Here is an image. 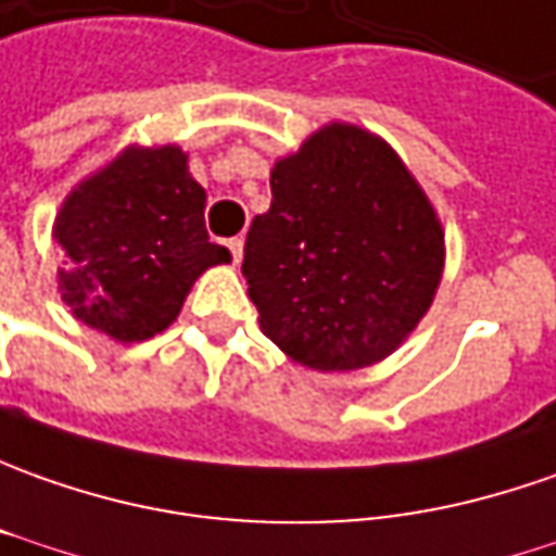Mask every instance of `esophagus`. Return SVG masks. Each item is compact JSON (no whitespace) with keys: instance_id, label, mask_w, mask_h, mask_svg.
<instances>
[{"instance_id":"obj_1","label":"esophagus","mask_w":556,"mask_h":556,"mask_svg":"<svg viewBox=\"0 0 556 556\" xmlns=\"http://www.w3.org/2000/svg\"><path fill=\"white\" fill-rule=\"evenodd\" d=\"M226 248H229V253H232V263H241V256H244V238H241V235H235V238L226 241Z\"/></svg>"}]
</instances>
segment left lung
<instances>
[{
    "instance_id": "1",
    "label": "left lung",
    "mask_w": 556,
    "mask_h": 556,
    "mask_svg": "<svg viewBox=\"0 0 556 556\" xmlns=\"http://www.w3.org/2000/svg\"><path fill=\"white\" fill-rule=\"evenodd\" d=\"M443 232L426 192L379 137L330 125L271 170L241 275L263 333L312 370L391 355L434 300Z\"/></svg>"
}]
</instances>
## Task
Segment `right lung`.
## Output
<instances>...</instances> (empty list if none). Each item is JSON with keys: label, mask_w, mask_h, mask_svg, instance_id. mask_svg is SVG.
<instances>
[{"label": "right lung", "mask_w": 556, "mask_h": 556, "mask_svg": "<svg viewBox=\"0 0 556 556\" xmlns=\"http://www.w3.org/2000/svg\"><path fill=\"white\" fill-rule=\"evenodd\" d=\"M204 189L177 147L125 149L63 201L54 238L70 256L63 303L118 342L162 333L201 271L229 263L207 241Z\"/></svg>", "instance_id": "1"}]
</instances>
